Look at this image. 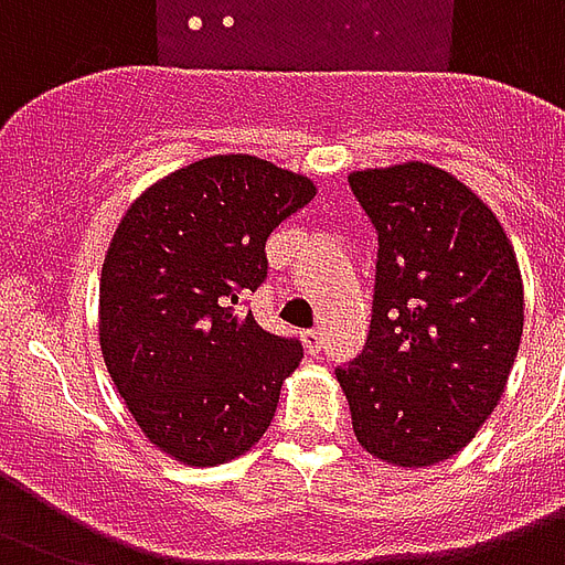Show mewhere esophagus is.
Wrapping results in <instances>:
<instances>
[{"label": "esophagus", "instance_id": "obj_1", "mask_svg": "<svg viewBox=\"0 0 565 565\" xmlns=\"http://www.w3.org/2000/svg\"><path fill=\"white\" fill-rule=\"evenodd\" d=\"M303 344H306V348H309V353L321 351V344H323L321 330H306L303 332Z\"/></svg>", "mask_w": 565, "mask_h": 565}]
</instances>
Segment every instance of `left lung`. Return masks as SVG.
<instances>
[{"mask_svg": "<svg viewBox=\"0 0 565 565\" xmlns=\"http://www.w3.org/2000/svg\"><path fill=\"white\" fill-rule=\"evenodd\" d=\"M348 182L380 247L369 339L335 377L362 448L422 469L466 448L504 395L522 274L492 209L445 170L409 161Z\"/></svg>", "mask_w": 565, "mask_h": 565, "instance_id": "8db88e82", "label": "left lung"}]
</instances>
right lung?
<instances>
[{"label": "right lung", "mask_w": 565, "mask_h": 565, "mask_svg": "<svg viewBox=\"0 0 565 565\" xmlns=\"http://www.w3.org/2000/svg\"><path fill=\"white\" fill-rule=\"evenodd\" d=\"M315 185L256 156H212L143 191L99 279L105 365L143 436L173 460L250 450L303 344L238 306L268 279L265 242Z\"/></svg>", "instance_id": "obj_1"}]
</instances>
